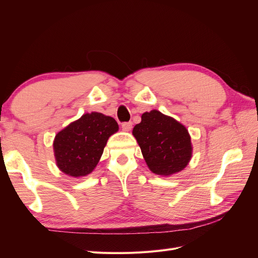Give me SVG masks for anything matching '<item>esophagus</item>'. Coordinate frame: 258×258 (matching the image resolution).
<instances>
[{"label":"esophagus","mask_w":258,"mask_h":258,"mask_svg":"<svg viewBox=\"0 0 258 258\" xmlns=\"http://www.w3.org/2000/svg\"><path fill=\"white\" fill-rule=\"evenodd\" d=\"M121 128L123 131L129 132L132 129V122L131 121H127V122H122L121 123Z\"/></svg>","instance_id":"obj_1"}]
</instances>
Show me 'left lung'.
I'll return each mask as SVG.
<instances>
[{
	"instance_id": "obj_1",
	"label": "left lung",
	"mask_w": 258,
	"mask_h": 258,
	"mask_svg": "<svg viewBox=\"0 0 258 258\" xmlns=\"http://www.w3.org/2000/svg\"><path fill=\"white\" fill-rule=\"evenodd\" d=\"M132 135L141 148L147 167L153 173L170 176L188 165L192 145L188 130L173 117L157 110L145 112Z\"/></svg>"
}]
</instances>
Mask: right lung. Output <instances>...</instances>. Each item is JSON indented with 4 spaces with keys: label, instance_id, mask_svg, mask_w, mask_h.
I'll list each match as a JSON object with an SVG mask.
<instances>
[{
    "label": "right lung",
    "instance_id": "right-lung-1",
    "mask_svg": "<svg viewBox=\"0 0 258 258\" xmlns=\"http://www.w3.org/2000/svg\"><path fill=\"white\" fill-rule=\"evenodd\" d=\"M111 116L91 112L69 123L53 140V154L60 171L72 177L90 174L103 154L108 138L118 131Z\"/></svg>",
    "mask_w": 258,
    "mask_h": 258
}]
</instances>
